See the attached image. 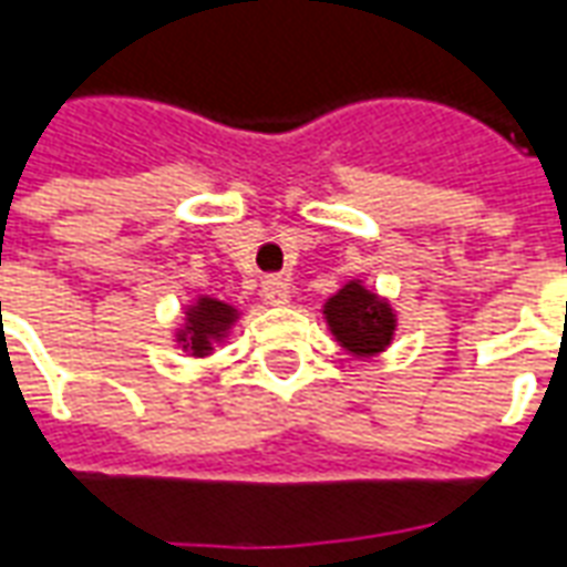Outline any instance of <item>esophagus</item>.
<instances>
[{
	"label": "esophagus",
	"mask_w": 567,
	"mask_h": 567,
	"mask_svg": "<svg viewBox=\"0 0 567 567\" xmlns=\"http://www.w3.org/2000/svg\"><path fill=\"white\" fill-rule=\"evenodd\" d=\"M264 300L267 303H272V307H282V303H288L291 300V282L288 279H282V276H270L267 282H264Z\"/></svg>",
	"instance_id": "34e87169"
}]
</instances>
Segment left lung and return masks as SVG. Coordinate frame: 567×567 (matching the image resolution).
Here are the masks:
<instances>
[{
    "instance_id": "obj_1",
    "label": "left lung",
    "mask_w": 567,
    "mask_h": 567,
    "mask_svg": "<svg viewBox=\"0 0 567 567\" xmlns=\"http://www.w3.org/2000/svg\"><path fill=\"white\" fill-rule=\"evenodd\" d=\"M321 312L333 340L343 346L349 355L373 358L392 346L394 328H398L392 303L373 295L358 279L346 282L337 295L328 297Z\"/></svg>"
}]
</instances>
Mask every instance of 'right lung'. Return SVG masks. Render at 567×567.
<instances>
[{"mask_svg": "<svg viewBox=\"0 0 567 567\" xmlns=\"http://www.w3.org/2000/svg\"><path fill=\"white\" fill-rule=\"evenodd\" d=\"M239 319V309H234L224 300L215 297H197V303H190L185 312V324L175 331V343L182 346V352L194 358L212 355L215 343H221L230 333L234 321Z\"/></svg>", "mask_w": 567, "mask_h": 567, "instance_id": "obj_1", "label": "right lung"}]
</instances>
